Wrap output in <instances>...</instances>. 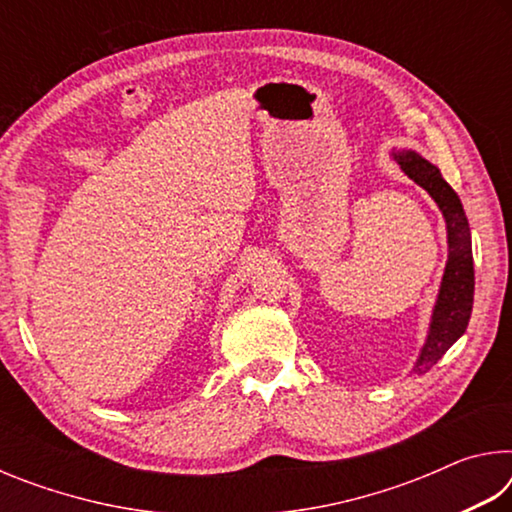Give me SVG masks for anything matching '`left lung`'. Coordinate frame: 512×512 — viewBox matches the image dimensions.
Masks as SVG:
<instances>
[{
  "label": "left lung",
  "mask_w": 512,
  "mask_h": 512,
  "mask_svg": "<svg viewBox=\"0 0 512 512\" xmlns=\"http://www.w3.org/2000/svg\"><path fill=\"white\" fill-rule=\"evenodd\" d=\"M395 162L415 185H420L443 212L447 225V264L440 282L436 305L431 311V323L420 357L413 372L424 375L431 366L443 359V354L461 339L470 323L474 302V262H472V235L463 203L452 187L447 185L443 173L411 149L395 151Z\"/></svg>",
  "instance_id": "8db88e82"
}]
</instances>
